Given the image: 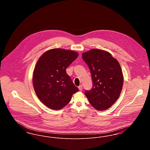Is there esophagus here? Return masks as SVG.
<instances>
[{"label":"esophagus","instance_id":"esophagus-1","mask_svg":"<svg viewBox=\"0 0 150 150\" xmlns=\"http://www.w3.org/2000/svg\"><path fill=\"white\" fill-rule=\"evenodd\" d=\"M78 88L79 89V91H82L83 89V86H79Z\"/></svg>","mask_w":150,"mask_h":150}]
</instances>
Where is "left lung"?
<instances>
[{"label": "left lung", "mask_w": 150, "mask_h": 150, "mask_svg": "<svg viewBox=\"0 0 150 150\" xmlns=\"http://www.w3.org/2000/svg\"><path fill=\"white\" fill-rule=\"evenodd\" d=\"M88 66L92 88L85 91L89 103L98 111L106 110L118 99L123 84V75L118 61L104 50L93 49L82 54Z\"/></svg>", "instance_id": "8db88e82"}]
</instances>
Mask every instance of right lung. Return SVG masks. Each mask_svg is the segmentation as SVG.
Returning a JSON list of instances; mask_svg holds the SVG:
<instances>
[{"label":"right lung","instance_id":"obj_1","mask_svg":"<svg viewBox=\"0 0 150 150\" xmlns=\"http://www.w3.org/2000/svg\"><path fill=\"white\" fill-rule=\"evenodd\" d=\"M78 57L75 52L58 48L47 51L39 59L33 74V86L38 97L47 107L59 110L78 92L66 71Z\"/></svg>","mask_w":150,"mask_h":150}]
</instances>
